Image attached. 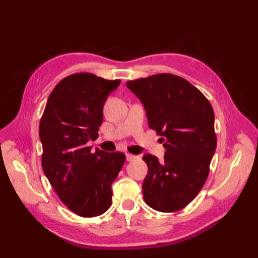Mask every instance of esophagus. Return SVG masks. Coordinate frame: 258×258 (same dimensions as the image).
<instances>
[{
    "instance_id": "1",
    "label": "esophagus",
    "mask_w": 258,
    "mask_h": 258,
    "mask_svg": "<svg viewBox=\"0 0 258 258\" xmlns=\"http://www.w3.org/2000/svg\"><path fill=\"white\" fill-rule=\"evenodd\" d=\"M126 159H127V161H132V160L136 159V156L128 153V154H126Z\"/></svg>"
}]
</instances>
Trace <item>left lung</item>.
I'll list each match as a JSON object with an SVG mask.
<instances>
[{
    "label": "left lung",
    "mask_w": 258,
    "mask_h": 258,
    "mask_svg": "<svg viewBox=\"0 0 258 258\" xmlns=\"http://www.w3.org/2000/svg\"><path fill=\"white\" fill-rule=\"evenodd\" d=\"M141 100L148 126L163 137L159 161L145 154L148 172L142 185L148 207L160 212L182 210L204 187L216 148L214 112L202 92L182 77L155 74L127 82Z\"/></svg>",
    "instance_id": "left-lung-1"
}]
</instances>
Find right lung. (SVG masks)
Listing matches in <instances>:
<instances>
[{
  "label": "right lung",
  "mask_w": 258,
  "mask_h": 258,
  "mask_svg": "<svg viewBox=\"0 0 258 258\" xmlns=\"http://www.w3.org/2000/svg\"><path fill=\"white\" fill-rule=\"evenodd\" d=\"M119 80L76 73L51 91L40 122L42 168L59 199L83 217L103 214L112 205V183L126 156L87 146L98 138L103 105Z\"/></svg>",
  "instance_id": "right-lung-1"
}]
</instances>
